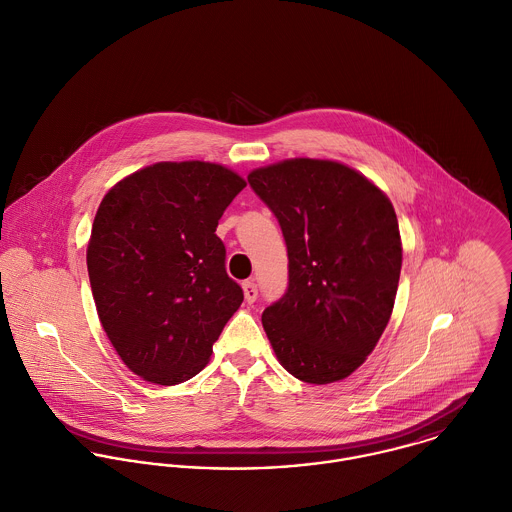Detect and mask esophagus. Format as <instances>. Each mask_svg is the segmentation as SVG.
I'll list each match as a JSON object with an SVG mask.
<instances>
[{"mask_svg": "<svg viewBox=\"0 0 512 512\" xmlns=\"http://www.w3.org/2000/svg\"><path fill=\"white\" fill-rule=\"evenodd\" d=\"M242 290H244V298H246V302L248 304H254L256 302V298H258V288H256V284L254 282H244L242 284Z\"/></svg>", "mask_w": 512, "mask_h": 512, "instance_id": "1", "label": "esophagus"}]
</instances>
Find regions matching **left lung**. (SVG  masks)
<instances>
[{
	"label": "left lung",
	"instance_id": "8db88e82",
	"mask_svg": "<svg viewBox=\"0 0 512 512\" xmlns=\"http://www.w3.org/2000/svg\"><path fill=\"white\" fill-rule=\"evenodd\" d=\"M288 246V292L262 326L282 367L326 385L375 349L393 312L403 246L387 194L328 159H286L248 174Z\"/></svg>",
	"mask_w": 512,
	"mask_h": 512
}]
</instances>
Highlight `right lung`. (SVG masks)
I'll return each instance as SVG.
<instances>
[{"label":"right lung","mask_w":512,"mask_h":512,"mask_svg":"<svg viewBox=\"0 0 512 512\" xmlns=\"http://www.w3.org/2000/svg\"><path fill=\"white\" fill-rule=\"evenodd\" d=\"M244 186L218 163L165 161L103 196L87 244L93 300L115 351L145 381L176 385L202 371L240 308L214 232Z\"/></svg>","instance_id":"1"}]
</instances>
